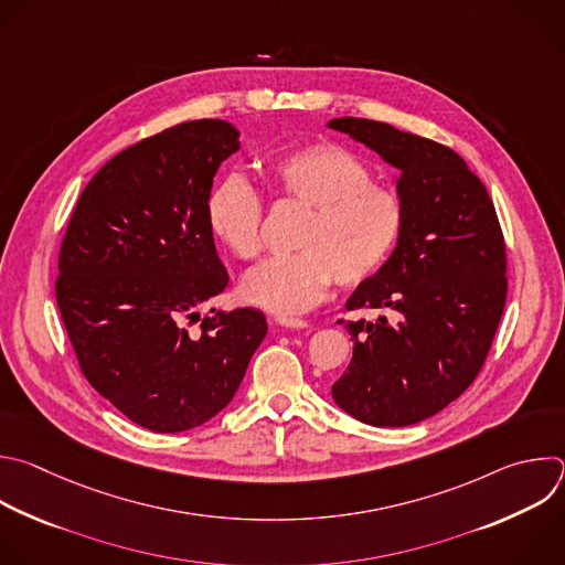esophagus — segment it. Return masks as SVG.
<instances>
[{"label": "esophagus", "mask_w": 565, "mask_h": 565, "mask_svg": "<svg viewBox=\"0 0 565 565\" xmlns=\"http://www.w3.org/2000/svg\"><path fill=\"white\" fill-rule=\"evenodd\" d=\"M275 323L281 326V328H290V330H303V328H308V321H306V319H299V317H277Z\"/></svg>", "instance_id": "34e87169"}]
</instances>
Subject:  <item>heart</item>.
<instances>
[{
  "mask_svg": "<svg viewBox=\"0 0 565 565\" xmlns=\"http://www.w3.org/2000/svg\"><path fill=\"white\" fill-rule=\"evenodd\" d=\"M273 193L306 209L290 255L273 257L244 277V297L275 315H297L328 286L354 288L377 273L402 239L406 206L393 188L372 181L370 166L334 141H315L277 154L266 168ZM213 235L239 259L262 255L264 202L239 172L209 198Z\"/></svg>",
  "mask_w": 565,
  "mask_h": 565,
  "instance_id": "1",
  "label": "heart"
}]
</instances>
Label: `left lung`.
<instances>
[{
    "label": "left lung",
    "mask_w": 565,
    "mask_h": 565,
    "mask_svg": "<svg viewBox=\"0 0 565 565\" xmlns=\"http://www.w3.org/2000/svg\"><path fill=\"white\" fill-rule=\"evenodd\" d=\"M328 128L395 166L406 206L393 255L345 301L377 317L345 323L354 348L332 399L370 426H413L455 402L488 356L508 292L503 233L486 185L452 148L361 117Z\"/></svg>",
    "instance_id": "obj_1"
}]
</instances>
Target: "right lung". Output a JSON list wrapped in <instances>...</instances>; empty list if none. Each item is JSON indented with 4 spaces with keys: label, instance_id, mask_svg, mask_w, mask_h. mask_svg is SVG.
Returning a JSON list of instances; mask_svg holds the SVG:
<instances>
[{
    "label": "right lung",
    "instance_id": "right-lung-1",
    "mask_svg": "<svg viewBox=\"0 0 565 565\" xmlns=\"http://www.w3.org/2000/svg\"><path fill=\"white\" fill-rule=\"evenodd\" d=\"M239 150L224 119L185 121L115 154L88 181L60 248L57 306L90 386L152 433L198 428L235 397L264 312L200 321L228 286L206 206Z\"/></svg>",
    "mask_w": 565,
    "mask_h": 565
}]
</instances>
